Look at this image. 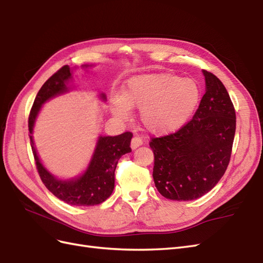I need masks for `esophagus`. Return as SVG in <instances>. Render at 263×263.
<instances>
[{
    "mask_svg": "<svg viewBox=\"0 0 263 263\" xmlns=\"http://www.w3.org/2000/svg\"><path fill=\"white\" fill-rule=\"evenodd\" d=\"M142 144H143V141H142L140 138H138V137H134L133 139H132V141H131V148L132 149H136V148H138L139 146H141Z\"/></svg>",
    "mask_w": 263,
    "mask_h": 263,
    "instance_id": "obj_1",
    "label": "esophagus"
}]
</instances>
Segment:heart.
<instances>
[{"instance_id": "b5f03b06", "label": "heart", "mask_w": 263, "mask_h": 263, "mask_svg": "<svg viewBox=\"0 0 263 263\" xmlns=\"http://www.w3.org/2000/svg\"><path fill=\"white\" fill-rule=\"evenodd\" d=\"M198 99L199 88L191 78H178L170 72L143 73L126 81L121 99L112 101V114L126 120L130 109L139 108V120L144 129L165 136L187 122Z\"/></svg>"}]
</instances>
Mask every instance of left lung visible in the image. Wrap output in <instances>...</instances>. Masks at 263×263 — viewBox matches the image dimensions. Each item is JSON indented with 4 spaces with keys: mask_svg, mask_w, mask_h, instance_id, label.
<instances>
[{
    "mask_svg": "<svg viewBox=\"0 0 263 263\" xmlns=\"http://www.w3.org/2000/svg\"><path fill=\"white\" fill-rule=\"evenodd\" d=\"M206 92L191 121L176 133L149 142L153 179L165 198L193 200L212 191L229 164L236 112L222 82L202 70Z\"/></svg>",
    "mask_w": 263,
    "mask_h": 263,
    "instance_id": "left-lung-1",
    "label": "left lung"
}]
</instances>
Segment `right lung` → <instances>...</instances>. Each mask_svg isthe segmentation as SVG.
<instances>
[{
  "instance_id": "obj_1",
  "label": "right lung",
  "mask_w": 263,
  "mask_h": 263,
  "mask_svg": "<svg viewBox=\"0 0 263 263\" xmlns=\"http://www.w3.org/2000/svg\"><path fill=\"white\" fill-rule=\"evenodd\" d=\"M92 65H82L89 68ZM69 66H64L45 82L37 93L28 118V130L31 146L36 161L41 179L47 190L57 198L72 206H95L108 199L115 189V171L120 157L131 152V132H124L116 137L99 136L87 168L78 176L71 178H58L44 166L33 140V131L36 119L42 107L48 100L73 89L72 70ZM101 101H107L103 92L99 93Z\"/></svg>"
}]
</instances>
